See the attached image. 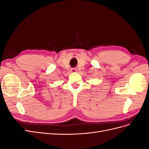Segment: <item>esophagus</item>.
<instances>
[{"label": "esophagus", "mask_w": 149, "mask_h": 149, "mask_svg": "<svg viewBox=\"0 0 149 149\" xmlns=\"http://www.w3.org/2000/svg\"><path fill=\"white\" fill-rule=\"evenodd\" d=\"M71 71L72 72V73H75V72H76V68H72L71 70Z\"/></svg>", "instance_id": "obj_1"}]
</instances>
